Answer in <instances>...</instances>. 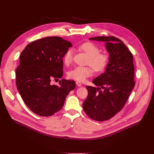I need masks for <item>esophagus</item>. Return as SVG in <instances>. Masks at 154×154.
Segmentation results:
<instances>
[{
  "label": "esophagus",
  "instance_id": "1",
  "mask_svg": "<svg viewBox=\"0 0 154 154\" xmlns=\"http://www.w3.org/2000/svg\"><path fill=\"white\" fill-rule=\"evenodd\" d=\"M76 85H77V86H82V83L80 82H76Z\"/></svg>",
  "mask_w": 154,
  "mask_h": 154
}]
</instances>
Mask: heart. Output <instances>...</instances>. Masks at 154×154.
Returning <instances> with one entry per match:
<instances>
[{
  "label": "heart",
  "mask_w": 154,
  "mask_h": 154,
  "mask_svg": "<svg viewBox=\"0 0 154 154\" xmlns=\"http://www.w3.org/2000/svg\"><path fill=\"white\" fill-rule=\"evenodd\" d=\"M79 49L88 55L87 64H90L96 72L103 71L108 64V58L106 55L99 53V48L91 42H86L79 46ZM73 51L68 50L66 52L63 61L66 64L72 61ZM93 70L90 66H77L68 72V76L70 79L76 81L83 82L86 78L92 75Z\"/></svg>",
  "instance_id": "1"
}]
</instances>
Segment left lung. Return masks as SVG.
Masks as SVG:
<instances>
[{"label": "left lung", "mask_w": 154, "mask_h": 154, "mask_svg": "<svg viewBox=\"0 0 154 154\" xmlns=\"http://www.w3.org/2000/svg\"><path fill=\"white\" fill-rule=\"evenodd\" d=\"M90 39L105 42L109 57L105 72L93 80L98 87L86 86L88 94L83 108L91 119L104 121L121 110L135 86L133 55L124 42L115 36Z\"/></svg>", "instance_id": "8db88e82"}]
</instances>
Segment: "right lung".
<instances>
[{"mask_svg": "<svg viewBox=\"0 0 154 154\" xmlns=\"http://www.w3.org/2000/svg\"><path fill=\"white\" fill-rule=\"evenodd\" d=\"M72 44L58 36L33 41L20 55L16 71V84L24 103L41 116L60 111L69 93L75 88L73 80L62 79L59 85L51 82L62 77L63 57Z\"/></svg>", "mask_w": 154, "mask_h": 154, "instance_id": "obj_1", "label": "right lung"}]
</instances>
